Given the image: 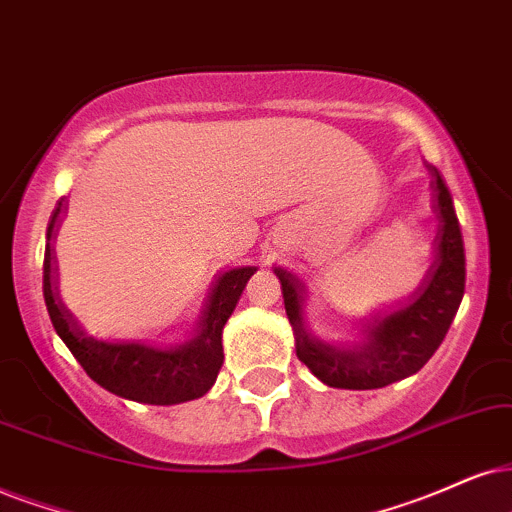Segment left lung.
I'll list each match as a JSON object with an SVG mask.
<instances>
[{"mask_svg":"<svg viewBox=\"0 0 512 512\" xmlns=\"http://www.w3.org/2000/svg\"><path fill=\"white\" fill-rule=\"evenodd\" d=\"M432 174V198L439 229L435 238V274L430 288L406 316L392 326H368V338L361 347L338 349L323 345L307 333L302 319V290L288 274H278L286 302V314L295 333L297 359L321 383L340 390H378L397 380L409 378L428 364L442 345L451 321L461 307L465 290V250L454 200L437 167Z\"/></svg>","mask_w":512,"mask_h":512,"instance_id":"8db88e82","label":"left lung"}]
</instances>
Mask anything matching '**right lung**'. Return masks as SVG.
<instances>
[{
  "mask_svg": "<svg viewBox=\"0 0 512 512\" xmlns=\"http://www.w3.org/2000/svg\"><path fill=\"white\" fill-rule=\"evenodd\" d=\"M63 212V200H58L47 229V250H44V302H47L51 323L58 338L66 342L73 357L87 371L94 383L103 390L118 394L122 399L141 401V404L170 406L203 397L215 385L219 368L224 364L222 331L236 309L245 283L252 276V267L229 271L212 297L208 319L198 340L181 352L153 354L139 345H108L87 338L75 316L68 312L58 295V274L54 248V226Z\"/></svg>",
  "mask_w": 512,
  "mask_h": 512,
  "instance_id": "add662e5",
  "label": "right lung"
}]
</instances>
